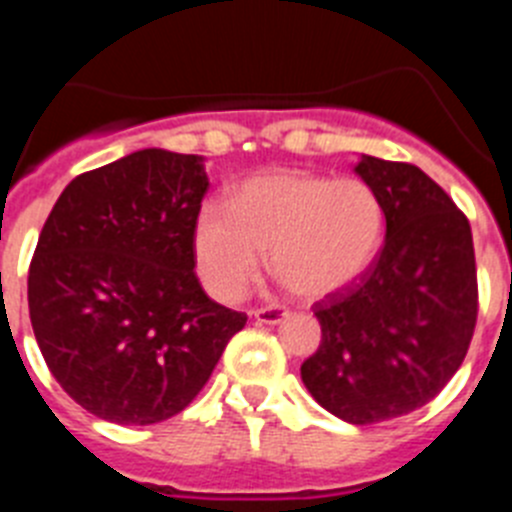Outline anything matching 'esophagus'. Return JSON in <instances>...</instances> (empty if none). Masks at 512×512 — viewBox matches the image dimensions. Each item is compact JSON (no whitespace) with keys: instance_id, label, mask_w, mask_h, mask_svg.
Wrapping results in <instances>:
<instances>
[{"instance_id":"1","label":"esophagus","mask_w":512,"mask_h":512,"mask_svg":"<svg viewBox=\"0 0 512 512\" xmlns=\"http://www.w3.org/2000/svg\"><path fill=\"white\" fill-rule=\"evenodd\" d=\"M287 315H289V310L282 305H269V307H259V310H253V318L259 320V323H269V325L282 323Z\"/></svg>"}]
</instances>
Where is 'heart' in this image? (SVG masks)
<instances>
[{"label":"heart","mask_w":512,"mask_h":512,"mask_svg":"<svg viewBox=\"0 0 512 512\" xmlns=\"http://www.w3.org/2000/svg\"><path fill=\"white\" fill-rule=\"evenodd\" d=\"M384 238V207L361 179L279 171L253 176L228 207H202L194 251L215 295L238 300L271 253L274 277L302 297H323L361 277Z\"/></svg>","instance_id":"1"}]
</instances>
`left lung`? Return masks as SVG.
<instances>
[{"instance_id": "1", "label": "left lung", "mask_w": 512, "mask_h": 512, "mask_svg": "<svg viewBox=\"0 0 512 512\" xmlns=\"http://www.w3.org/2000/svg\"><path fill=\"white\" fill-rule=\"evenodd\" d=\"M356 174L382 200L387 238L356 282L312 305L323 338L300 374L328 413L372 425L449 384L472 343L479 292L467 215L431 176L374 156H361Z\"/></svg>"}]
</instances>
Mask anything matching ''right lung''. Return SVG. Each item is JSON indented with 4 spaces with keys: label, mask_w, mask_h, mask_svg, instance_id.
I'll return each mask as SVG.
<instances>
[{
    "label": "right lung",
    "mask_w": 512,
    "mask_h": 512,
    "mask_svg": "<svg viewBox=\"0 0 512 512\" xmlns=\"http://www.w3.org/2000/svg\"><path fill=\"white\" fill-rule=\"evenodd\" d=\"M207 187L200 156L146 148L76 176L40 230L27 274L35 341L97 418H174L246 325L194 274Z\"/></svg>",
    "instance_id": "obj_1"
}]
</instances>
